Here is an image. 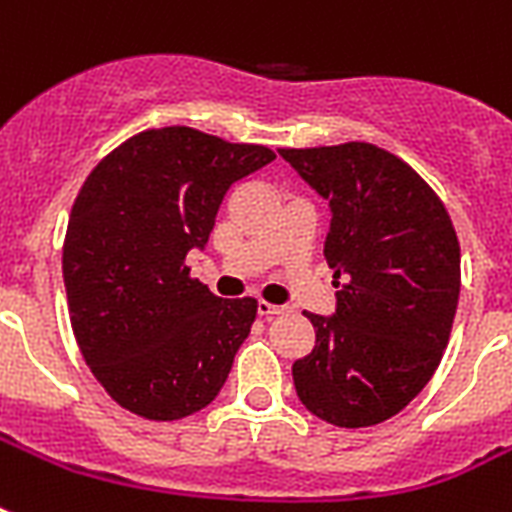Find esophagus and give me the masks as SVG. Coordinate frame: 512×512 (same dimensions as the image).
Wrapping results in <instances>:
<instances>
[{"label":"esophagus","instance_id":"obj_1","mask_svg":"<svg viewBox=\"0 0 512 512\" xmlns=\"http://www.w3.org/2000/svg\"><path fill=\"white\" fill-rule=\"evenodd\" d=\"M287 311L284 305H271V303H257V316H263V319H273V316H281V313Z\"/></svg>","mask_w":512,"mask_h":512}]
</instances>
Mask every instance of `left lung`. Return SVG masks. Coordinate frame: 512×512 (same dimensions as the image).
Instances as JSON below:
<instances>
[{"label": "left lung", "instance_id": "left-lung-1", "mask_svg": "<svg viewBox=\"0 0 512 512\" xmlns=\"http://www.w3.org/2000/svg\"><path fill=\"white\" fill-rule=\"evenodd\" d=\"M329 201L332 316L308 313L316 345L292 364L297 398L337 428L398 414L441 364L460 300V241L433 188L372 143L279 148Z\"/></svg>", "mask_w": 512, "mask_h": 512}]
</instances>
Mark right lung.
Masks as SVG:
<instances>
[{
  "label": "right lung",
  "instance_id": "add662e5",
  "mask_svg": "<svg viewBox=\"0 0 512 512\" xmlns=\"http://www.w3.org/2000/svg\"><path fill=\"white\" fill-rule=\"evenodd\" d=\"M276 159L191 127L140 132L84 180L63 244L76 342L116 404L183 420L215 401L257 300H223L188 276L241 177Z\"/></svg>",
  "mask_w": 512,
  "mask_h": 512
}]
</instances>
